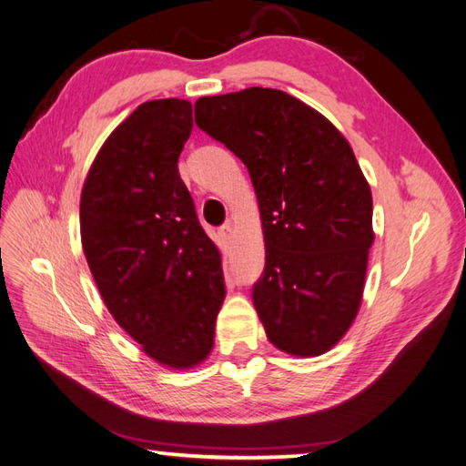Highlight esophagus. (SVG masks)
Returning <instances> with one entry per match:
<instances>
[{"label":"esophagus","instance_id":"esophagus-1","mask_svg":"<svg viewBox=\"0 0 466 466\" xmlns=\"http://www.w3.org/2000/svg\"><path fill=\"white\" fill-rule=\"evenodd\" d=\"M218 234H220V238H222V242L226 244V246H230L232 242H234V228L230 224H224L222 228L218 230Z\"/></svg>","mask_w":466,"mask_h":466}]
</instances>
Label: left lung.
Wrapping results in <instances>:
<instances>
[{
    "label": "left lung",
    "instance_id": "left-lung-1",
    "mask_svg": "<svg viewBox=\"0 0 466 466\" xmlns=\"http://www.w3.org/2000/svg\"><path fill=\"white\" fill-rule=\"evenodd\" d=\"M198 128L240 158L262 216L266 266L252 289L268 339L321 355L350 329L373 244V198L326 116L278 89L200 96Z\"/></svg>",
    "mask_w": 466,
    "mask_h": 466
}]
</instances>
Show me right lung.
<instances>
[{"instance_id": "add662e5", "label": "right lung", "mask_w": 466, "mask_h": 466, "mask_svg": "<svg viewBox=\"0 0 466 466\" xmlns=\"http://www.w3.org/2000/svg\"><path fill=\"white\" fill-rule=\"evenodd\" d=\"M192 105H138L105 140L81 194L86 264L115 321L155 361L207 360L226 296L218 248L204 232L178 157Z\"/></svg>"}]
</instances>
